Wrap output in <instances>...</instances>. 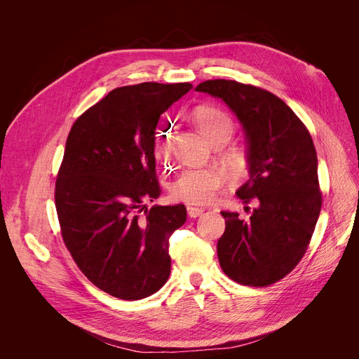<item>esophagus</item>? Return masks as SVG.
Wrapping results in <instances>:
<instances>
[{
    "label": "esophagus",
    "mask_w": 359,
    "mask_h": 359,
    "mask_svg": "<svg viewBox=\"0 0 359 359\" xmlns=\"http://www.w3.org/2000/svg\"><path fill=\"white\" fill-rule=\"evenodd\" d=\"M203 208H198V206H187V214H189L191 218H198L203 214Z\"/></svg>",
    "instance_id": "1"
}]
</instances>
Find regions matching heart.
I'll list each match as a JSON object with an SVG mask.
<instances>
[{
  "label": "heart",
  "mask_w": 359,
  "mask_h": 359,
  "mask_svg": "<svg viewBox=\"0 0 359 359\" xmlns=\"http://www.w3.org/2000/svg\"><path fill=\"white\" fill-rule=\"evenodd\" d=\"M194 121L202 134L214 142H227L233 135V122L224 111L214 107H199L194 111ZM229 161L234 167H241L243 156L238 151H230ZM225 182V172L218 167L187 168L179 176L172 187L173 198L192 203L203 205L215 199L219 187Z\"/></svg>",
  "instance_id": "b5f03b06"
}]
</instances>
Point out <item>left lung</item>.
Instances as JSON below:
<instances>
[{
  "mask_svg": "<svg viewBox=\"0 0 359 359\" xmlns=\"http://www.w3.org/2000/svg\"><path fill=\"white\" fill-rule=\"evenodd\" d=\"M195 90L227 104L246 137L249 179L236 195L255 208L248 219L221 212V269L241 285H271L304 256L322 210L311 135L290 106L263 88L210 80Z\"/></svg>",
  "mask_w": 359,
  "mask_h": 359,
  "instance_id": "obj_1",
  "label": "left lung"
}]
</instances>
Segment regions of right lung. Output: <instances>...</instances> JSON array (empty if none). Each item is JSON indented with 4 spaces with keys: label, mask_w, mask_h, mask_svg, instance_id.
<instances>
[{
    "label": "right lung",
    "mask_w": 359,
    "mask_h": 359,
    "mask_svg": "<svg viewBox=\"0 0 359 359\" xmlns=\"http://www.w3.org/2000/svg\"><path fill=\"white\" fill-rule=\"evenodd\" d=\"M189 83H141L111 90L72 125L55 186L62 238L81 272L102 291L135 301L168 279V238L186 206L153 205L156 129Z\"/></svg>",
    "instance_id": "obj_1"
}]
</instances>
